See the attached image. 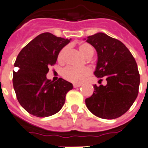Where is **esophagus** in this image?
I'll list each match as a JSON object with an SVG mask.
<instances>
[{
    "label": "esophagus",
    "mask_w": 148,
    "mask_h": 148,
    "mask_svg": "<svg viewBox=\"0 0 148 148\" xmlns=\"http://www.w3.org/2000/svg\"><path fill=\"white\" fill-rule=\"evenodd\" d=\"M73 86H74V88H77V87H80V86H81V84H76V83H74V84H73Z\"/></svg>",
    "instance_id": "obj_1"
}]
</instances>
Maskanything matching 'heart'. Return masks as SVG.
Returning <instances> with one entry per match:
<instances>
[{
    "mask_svg": "<svg viewBox=\"0 0 148 148\" xmlns=\"http://www.w3.org/2000/svg\"><path fill=\"white\" fill-rule=\"evenodd\" d=\"M80 52L85 58H90L94 53L92 47L88 43H82L79 46ZM67 51V47H64L59 52L58 56V61L62 62L64 59V56ZM90 69L87 67L84 68H76L73 66H67L63 70L62 76L64 79L74 83H81L90 74Z\"/></svg>",
    "mask_w": 148,
    "mask_h": 148,
    "instance_id": "1",
    "label": "heart"
}]
</instances>
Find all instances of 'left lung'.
<instances>
[{
  "label": "left lung",
  "instance_id": "8db88e82",
  "mask_svg": "<svg viewBox=\"0 0 148 148\" xmlns=\"http://www.w3.org/2000/svg\"><path fill=\"white\" fill-rule=\"evenodd\" d=\"M86 41L97 53L94 74L98 78L106 77L107 81L106 86L95 84L92 95L86 98V106L99 118H119L138 95L140 77L135 59L124 43L105 33L89 36Z\"/></svg>",
  "mask_w": 148,
  "mask_h": 148
}]
</instances>
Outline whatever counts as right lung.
Here are the masks:
<instances>
[{
  "instance_id": "obj_1",
  "label": "right lung",
  "mask_w": 148,
  "mask_h": 148,
  "mask_svg": "<svg viewBox=\"0 0 148 148\" xmlns=\"http://www.w3.org/2000/svg\"><path fill=\"white\" fill-rule=\"evenodd\" d=\"M71 39L42 33L20 51L14 63L13 85L16 98L30 114L47 117L56 114L64 105L66 95L72 90L71 83L59 78L48 79L50 66L56 63L61 50Z\"/></svg>"
}]
</instances>
